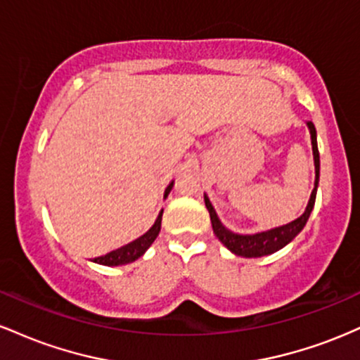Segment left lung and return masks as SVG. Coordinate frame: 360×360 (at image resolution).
Listing matches in <instances>:
<instances>
[{
	"mask_svg": "<svg viewBox=\"0 0 360 360\" xmlns=\"http://www.w3.org/2000/svg\"><path fill=\"white\" fill-rule=\"evenodd\" d=\"M307 127L309 130V135H311L313 162H315V188H313L311 194H309L307 210H304V213L296 218V220L289 221L286 225L276 226V229L266 230V232H257L252 235L235 233L232 230L226 229V226L220 221L217 212H214L212 201H210V198L205 194V205L210 213V218H212L213 232L218 237V240H220L230 252H233L235 255L250 259V257H262V255L274 254V252H278L283 249V247H286L288 243L304 229V225H307L309 214L313 212V206H315L318 181H320V154H318L316 128L311 122H307Z\"/></svg>",
	"mask_w": 360,
	"mask_h": 360,
	"instance_id": "obj_1",
	"label": "left lung"
}]
</instances>
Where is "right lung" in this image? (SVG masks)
<instances>
[{
  "label": "right lung",
  "instance_id": "add662e5",
  "mask_svg": "<svg viewBox=\"0 0 360 360\" xmlns=\"http://www.w3.org/2000/svg\"><path fill=\"white\" fill-rule=\"evenodd\" d=\"M172 184H174V183L169 184L166 188V191H164V200H166L167 194L171 193ZM162 212H164V210H160V213H159V217H157L155 223L150 226V229L147 230L146 233L142 235V237L135 238L134 242L127 243V245L120 247V249H117V250H111L106 255H101V257H94L93 262L101 264V266H110L111 267V266H123V264H130V262H134V260H137L139 257H142V255L146 254V250L148 249V247L154 243L157 235H159V232H160Z\"/></svg>",
  "mask_w": 360,
  "mask_h": 360
}]
</instances>
